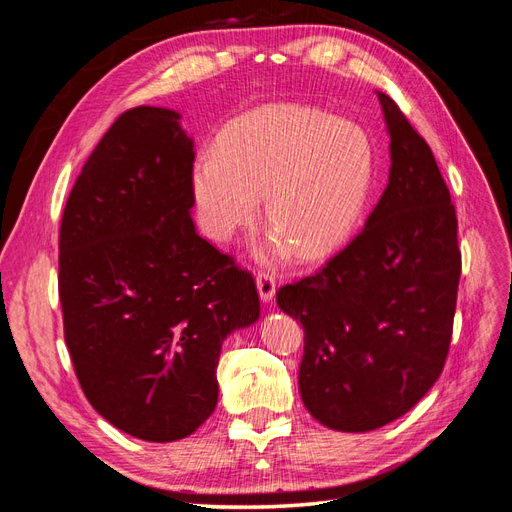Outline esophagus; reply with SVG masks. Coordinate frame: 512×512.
Masks as SVG:
<instances>
[{
    "instance_id": "esophagus-1",
    "label": "esophagus",
    "mask_w": 512,
    "mask_h": 512,
    "mask_svg": "<svg viewBox=\"0 0 512 512\" xmlns=\"http://www.w3.org/2000/svg\"><path fill=\"white\" fill-rule=\"evenodd\" d=\"M256 288L260 294V301L262 303H269L275 297V277L271 273L265 271H258L256 275Z\"/></svg>"
}]
</instances>
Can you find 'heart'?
<instances>
[{
  "mask_svg": "<svg viewBox=\"0 0 512 512\" xmlns=\"http://www.w3.org/2000/svg\"><path fill=\"white\" fill-rule=\"evenodd\" d=\"M376 177V149L359 123L312 106L275 104L224 128L218 151L200 153L192 170L198 220L228 241L258 218L273 226L267 252L294 247L322 258L352 239L365 220Z\"/></svg>",
  "mask_w": 512,
  "mask_h": 512,
  "instance_id": "obj_1",
  "label": "heart"
}]
</instances>
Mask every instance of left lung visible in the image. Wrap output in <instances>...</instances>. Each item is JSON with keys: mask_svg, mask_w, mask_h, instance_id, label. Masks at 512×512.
I'll list each match as a JSON object with an SVG mask.
<instances>
[{"mask_svg": "<svg viewBox=\"0 0 512 512\" xmlns=\"http://www.w3.org/2000/svg\"><path fill=\"white\" fill-rule=\"evenodd\" d=\"M376 94L391 136L386 190L327 267L277 290L305 331L307 412L350 433L404 416L440 378L461 275L457 215L436 158L399 106Z\"/></svg>", "mask_w": 512, "mask_h": 512, "instance_id": "obj_1", "label": "left lung"}]
</instances>
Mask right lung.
Returning a JSON list of instances; mask_svg holds the SVG:
<instances>
[{"mask_svg":"<svg viewBox=\"0 0 512 512\" xmlns=\"http://www.w3.org/2000/svg\"><path fill=\"white\" fill-rule=\"evenodd\" d=\"M160 106L123 113L85 162L59 230V299L89 404L147 442L218 406L224 339L260 318L254 277L198 237L194 141Z\"/></svg>","mask_w":512,"mask_h":512,"instance_id":"obj_1","label":"right lung"}]
</instances>
